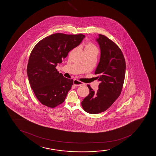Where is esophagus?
Wrapping results in <instances>:
<instances>
[{
  "label": "esophagus",
  "instance_id": "esophagus-1",
  "mask_svg": "<svg viewBox=\"0 0 156 156\" xmlns=\"http://www.w3.org/2000/svg\"><path fill=\"white\" fill-rule=\"evenodd\" d=\"M73 84L75 86H81V85H84V83L81 82H80V81L77 80H74Z\"/></svg>",
  "mask_w": 156,
  "mask_h": 156
}]
</instances>
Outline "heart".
<instances>
[{
	"mask_svg": "<svg viewBox=\"0 0 156 156\" xmlns=\"http://www.w3.org/2000/svg\"><path fill=\"white\" fill-rule=\"evenodd\" d=\"M95 50L97 51V49L96 47L95 46L93 43L91 42H87L85 45L84 50Z\"/></svg>",
	"mask_w": 156,
	"mask_h": 156,
	"instance_id": "b5f03b06",
	"label": "heart"
}]
</instances>
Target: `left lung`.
I'll return each mask as SVG.
<instances>
[{"mask_svg": "<svg viewBox=\"0 0 156 156\" xmlns=\"http://www.w3.org/2000/svg\"><path fill=\"white\" fill-rule=\"evenodd\" d=\"M96 41L100 46V61L95 71L100 84L94 91L89 85L90 94L81 104L83 109L90 114L106 111L119 97L126 74V63L122 51L112 41L99 34Z\"/></svg>", "mask_w": 156, "mask_h": 156, "instance_id": "left-lung-1", "label": "left lung"}]
</instances>
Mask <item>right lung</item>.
Here are the masks:
<instances>
[{"mask_svg":"<svg viewBox=\"0 0 156 156\" xmlns=\"http://www.w3.org/2000/svg\"><path fill=\"white\" fill-rule=\"evenodd\" d=\"M84 37L82 34L58 33L43 38L33 49L27 76L30 87L41 104L55 108L65 101L73 80L64 77L56 67Z\"/></svg>","mask_w":156,"mask_h":156,"instance_id":"1","label":"right lung"}]
</instances>
